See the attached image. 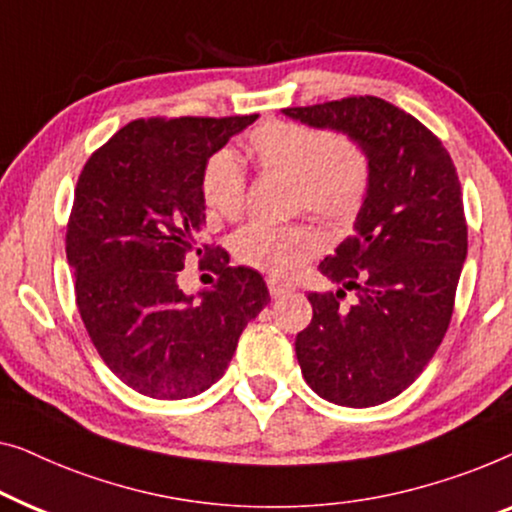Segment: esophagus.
<instances>
[{
  "mask_svg": "<svg viewBox=\"0 0 512 512\" xmlns=\"http://www.w3.org/2000/svg\"><path fill=\"white\" fill-rule=\"evenodd\" d=\"M266 285H269V292H271L273 299L285 297L287 292L294 290V287H292L290 283H283V280H278V278H269V280H266Z\"/></svg>",
  "mask_w": 512,
  "mask_h": 512,
  "instance_id": "esophagus-1",
  "label": "esophagus"
}]
</instances>
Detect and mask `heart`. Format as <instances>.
<instances>
[{"label": "heart", "instance_id": "1", "mask_svg": "<svg viewBox=\"0 0 512 512\" xmlns=\"http://www.w3.org/2000/svg\"><path fill=\"white\" fill-rule=\"evenodd\" d=\"M248 160L266 176L290 178L294 208L327 225H348L362 211L371 185V157L357 139L301 122H264L246 139ZM246 169L239 155L220 150L208 157L201 194L215 215L236 220L246 208ZM313 227L253 222L234 236V255L273 276H294L320 253Z\"/></svg>", "mask_w": 512, "mask_h": 512}]
</instances>
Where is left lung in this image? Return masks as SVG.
I'll return each instance as SVG.
<instances>
[{"instance_id":"left-lung-1","label":"left lung","mask_w":512,"mask_h":512,"mask_svg":"<svg viewBox=\"0 0 512 512\" xmlns=\"http://www.w3.org/2000/svg\"><path fill=\"white\" fill-rule=\"evenodd\" d=\"M287 118L348 134L371 157L355 234L320 262L336 292H311L313 320L294 341L306 383L338 406L369 408L401 394L448 331L466 262L462 185L443 143L378 97H348ZM345 289L356 304L340 306Z\"/></svg>"}]
</instances>
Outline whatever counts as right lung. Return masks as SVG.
I'll return each mask as SVG.
<instances>
[{"label": "right lung", "instance_id": "obj_1", "mask_svg": "<svg viewBox=\"0 0 512 512\" xmlns=\"http://www.w3.org/2000/svg\"><path fill=\"white\" fill-rule=\"evenodd\" d=\"M257 115L134 120L85 162L67 227L76 304L99 357L153 399L204 392L232 362L241 331L269 304L264 278L204 246L208 157ZM187 252L219 273L197 298L177 287Z\"/></svg>", "mask_w": 512, "mask_h": 512}]
</instances>
